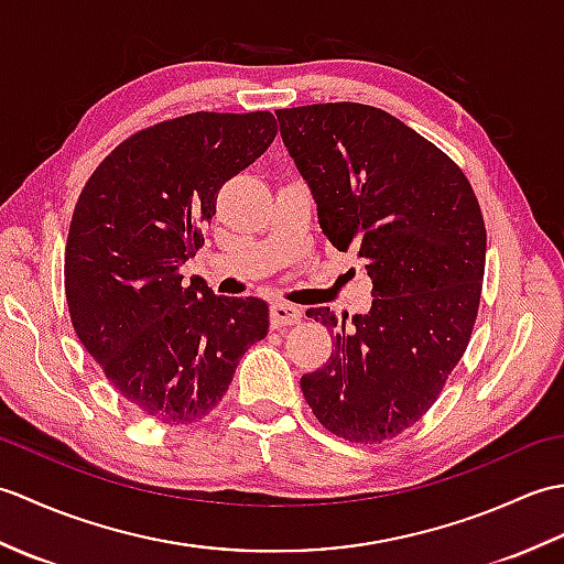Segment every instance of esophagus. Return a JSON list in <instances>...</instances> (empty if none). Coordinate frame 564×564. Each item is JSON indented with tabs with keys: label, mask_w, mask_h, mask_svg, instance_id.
Instances as JSON below:
<instances>
[{
	"label": "esophagus",
	"mask_w": 564,
	"mask_h": 564,
	"mask_svg": "<svg viewBox=\"0 0 564 564\" xmlns=\"http://www.w3.org/2000/svg\"><path fill=\"white\" fill-rule=\"evenodd\" d=\"M303 319V310L295 307L291 303H273L271 305V325L279 327H289V325H297Z\"/></svg>",
	"instance_id": "1"
}]
</instances>
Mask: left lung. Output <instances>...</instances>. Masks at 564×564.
<instances>
[{"label":"left lung","mask_w":564,"mask_h":564,"mask_svg":"<svg viewBox=\"0 0 564 564\" xmlns=\"http://www.w3.org/2000/svg\"><path fill=\"white\" fill-rule=\"evenodd\" d=\"M275 118L322 232L356 249L373 281L366 315L307 310L334 349L301 388L332 434L382 443L429 412L470 341L487 251L480 203L448 154L376 106L313 104Z\"/></svg>","instance_id":"obj_1"}]
</instances>
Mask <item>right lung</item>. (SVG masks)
<instances>
[{"label":"right lung","mask_w":564,"mask_h":564,"mask_svg":"<svg viewBox=\"0 0 564 564\" xmlns=\"http://www.w3.org/2000/svg\"><path fill=\"white\" fill-rule=\"evenodd\" d=\"M275 130L269 111L172 118L123 140L79 194L65 249L72 327L111 386L162 424L208 416L269 332L259 297L215 295L178 269L203 245L223 184Z\"/></svg>","instance_id":"add662e5"}]
</instances>
